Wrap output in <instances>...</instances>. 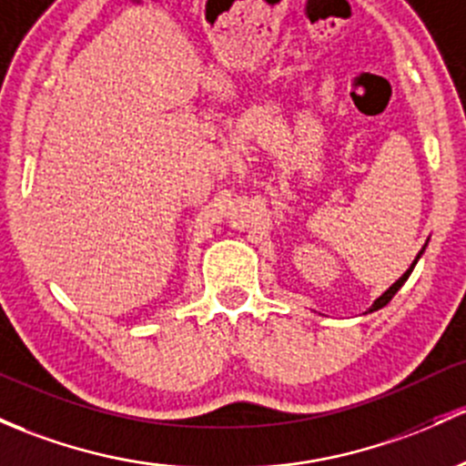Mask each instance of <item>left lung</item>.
<instances>
[{"label": "left lung", "instance_id": "8db88e82", "mask_svg": "<svg viewBox=\"0 0 466 466\" xmlns=\"http://www.w3.org/2000/svg\"><path fill=\"white\" fill-rule=\"evenodd\" d=\"M424 249H427V246H424L422 249H420V252H418V257H415V261H413V263H410V268H409V270H406L404 274H401V277L398 279V281H395V283H393V286H390V288H389V290H386V292H381V295L375 299V301H373V306H370V308H369V312H375V310H380V308H384V306H386V303H389V301H390V299H393V297H395V292H398V290H400V288H401V286H404V283H406V279H409V277H410V272H413L415 263H418V261H420V257H422V254H424Z\"/></svg>", "mask_w": 466, "mask_h": 466}]
</instances>
